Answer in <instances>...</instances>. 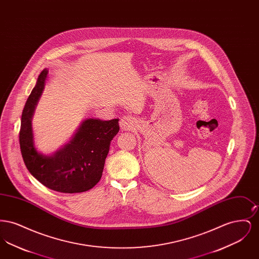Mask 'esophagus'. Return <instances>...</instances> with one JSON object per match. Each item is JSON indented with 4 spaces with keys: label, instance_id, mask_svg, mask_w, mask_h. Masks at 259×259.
Masks as SVG:
<instances>
[{
    "label": "esophagus",
    "instance_id": "34e87169",
    "mask_svg": "<svg viewBox=\"0 0 259 259\" xmlns=\"http://www.w3.org/2000/svg\"><path fill=\"white\" fill-rule=\"evenodd\" d=\"M134 118L130 115H125L123 116L120 121H119V125L122 131H127V130H131L134 127Z\"/></svg>",
    "mask_w": 259,
    "mask_h": 259
}]
</instances>
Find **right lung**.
<instances>
[{
    "label": "right lung",
    "mask_w": 259,
    "mask_h": 259,
    "mask_svg": "<svg viewBox=\"0 0 259 259\" xmlns=\"http://www.w3.org/2000/svg\"><path fill=\"white\" fill-rule=\"evenodd\" d=\"M44 70L27 99L19 131L20 150L29 172L41 185L61 193L84 192L101 180L111 141L119 131L118 119L84 120L69 144L53 155H44L35 148L32 117L48 76Z\"/></svg>",
    "instance_id": "obj_1"
}]
</instances>
